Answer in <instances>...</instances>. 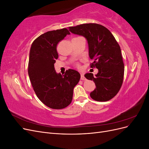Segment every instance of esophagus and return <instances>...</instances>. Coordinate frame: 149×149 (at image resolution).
I'll return each mask as SVG.
<instances>
[{
  "mask_svg": "<svg viewBox=\"0 0 149 149\" xmlns=\"http://www.w3.org/2000/svg\"><path fill=\"white\" fill-rule=\"evenodd\" d=\"M81 79L83 80V81L86 80V78L84 77V76L83 74H81Z\"/></svg>",
  "mask_w": 149,
  "mask_h": 149,
  "instance_id": "34e87169",
  "label": "esophagus"
}]
</instances>
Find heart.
Listing matches in <instances>:
<instances>
[{"instance_id":"b5f03b06","label":"heart","mask_w":149,"mask_h":149,"mask_svg":"<svg viewBox=\"0 0 149 149\" xmlns=\"http://www.w3.org/2000/svg\"><path fill=\"white\" fill-rule=\"evenodd\" d=\"M75 66L77 67V68H79L80 67V66H79V65L78 64V63H76V64H75Z\"/></svg>"}]
</instances>
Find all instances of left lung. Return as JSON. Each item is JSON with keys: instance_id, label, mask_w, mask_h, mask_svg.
Instances as JSON below:
<instances>
[{"instance_id": "1", "label": "left lung", "mask_w": 149, "mask_h": 149, "mask_svg": "<svg viewBox=\"0 0 149 149\" xmlns=\"http://www.w3.org/2000/svg\"><path fill=\"white\" fill-rule=\"evenodd\" d=\"M69 29L71 33L87 39L89 55L93 60L90 66L98 69L96 76L91 73L84 75L96 84L90 96L96 101L111 100L119 91L124 79V64L119 45L111 31L100 24H84Z\"/></svg>"}]
</instances>
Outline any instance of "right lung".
<instances>
[{"mask_svg": "<svg viewBox=\"0 0 149 149\" xmlns=\"http://www.w3.org/2000/svg\"><path fill=\"white\" fill-rule=\"evenodd\" d=\"M69 34L67 29L47 31L36 38L30 48L28 73L31 85L39 100L54 109L70 104L81 77L77 71L71 69L63 76L57 74L54 67L58 58L57 45Z\"/></svg>", "mask_w": 149, "mask_h": 149, "instance_id": "right-lung-1", "label": "right lung"}]
</instances>
